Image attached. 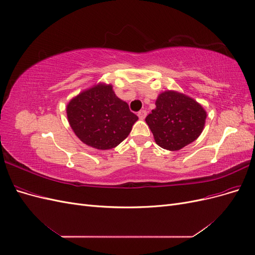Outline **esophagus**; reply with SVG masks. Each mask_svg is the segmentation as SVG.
Listing matches in <instances>:
<instances>
[{
	"instance_id": "obj_1",
	"label": "esophagus",
	"mask_w": 255,
	"mask_h": 255,
	"mask_svg": "<svg viewBox=\"0 0 255 255\" xmlns=\"http://www.w3.org/2000/svg\"><path fill=\"white\" fill-rule=\"evenodd\" d=\"M137 116L138 117H139V119H144L145 118V116H146V112L144 111V110H142V111H139L138 112V114H137Z\"/></svg>"
}]
</instances>
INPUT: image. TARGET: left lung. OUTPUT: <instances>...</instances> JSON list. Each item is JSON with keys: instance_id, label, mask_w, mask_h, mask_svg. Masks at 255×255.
Masks as SVG:
<instances>
[{"instance_id": "obj_1", "label": "left lung", "mask_w": 255, "mask_h": 255, "mask_svg": "<svg viewBox=\"0 0 255 255\" xmlns=\"http://www.w3.org/2000/svg\"><path fill=\"white\" fill-rule=\"evenodd\" d=\"M156 109L145 117L156 143L177 151L195 141L202 133L206 119L203 107L183 94L165 91L155 102Z\"/></svg>"}]
</instances>
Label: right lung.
Wrapping results in <instances>:
<instances>
[{
  "label": "right lung",
  "instance_id": "add662e5",
  "mask_svg": "<svg viewBox=\"0 0 255 255\" xmlns=\"http://www.w3.org/2000/svg\"><path fill=\"white\" fill-rule=\"evenodd\" d=\"M69 123L75 135L92 148L109 150L128 136L137 116L113 91L99 84L83 91L67 106Z\"/></svg>",
  "mask_w": 255,
  "mask_h": 255
}]
</instances>
